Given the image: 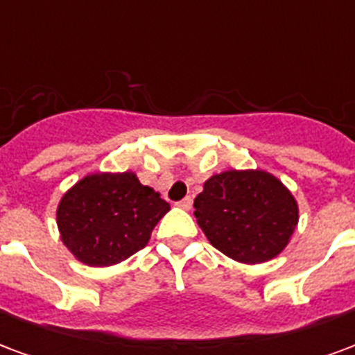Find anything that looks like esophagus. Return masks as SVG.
<instances>
[{
    "label": "esophagus",
    "mask_w": 355,
    "mask_h": 355,
    "mask_svg": "<svg viewBox=\"0 0 355 355\" xmlns=\"http://www.w3.org/2000/svg\"><path fill=\"white\" fill-rule=\"evenodd\" d=\"M177 205L180 209H184V211H190V209H192V198H184L182 201H178Z\"/></svg>",
    "instance_id": "obj_1"
}]
</instances>
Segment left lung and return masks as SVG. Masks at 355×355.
Wrapping results in <instances>:
<instances>
[{"instance_id": "1", "label": "left lung", "mask_w": 355, "mask_h": 355, "mask_svg": "<svg viewBox=\"0 0 355 355\" xmlns=\"http://www.w3.org/2000/svg\"><path fill=\"white\" fill-rule=\"evenodd\" d=\"M193 207L209 243L241 264L272 261L287 247L298 224L295 196L262 169L213 175Z\"/></svg>"}]
</instances>
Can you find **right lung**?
<instances>
[{"label":"right lung","instance_id":"add662e5","mask_svg":"<svg viewBox=\"0 0 355 355\" xmlns=\"http://www.w3.org/2000/svg\"><path fill=\"white\" fill-rule=\"evenodd\" d=\"M169 203L132 171L91 173L62 196L57 226L68 251L87 266H112L148 245Z\"/></svg>","mask_w":355,"mask_h":355}]
</instances>
